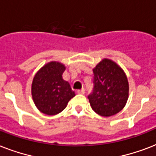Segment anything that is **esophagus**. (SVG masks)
Returning <instances> with one entry per match:
<instances>
[{
    "mask_svg": "<svg viewBox=\"0 0 156 156\" xmlns=\"http://www.w3.org/2000/svg\"><path fill=\"white\" fill-rule=\"evenodd\" d=\"M78 94H81V95H83L84 93H85V90H84V89H81V90H78Z\"/></svg>",
    "mask_w": 156,
    "mask_h": 156,
    "instance_id": "1",
    "label": "esophagus"
}]
</instances>
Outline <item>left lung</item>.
Wrapping results in <instances>:
<instances>
[{
    "label": "left lung",
    "instance_id": "obj_1",
    "mask_svg": "<svg viewBox=\"0 0 156 156\" xmlns=\"http://www.w3.org/2000/svg\"><path fill=\"white\" fill-rule=\"evenodd\" d=\"M94 89L88 95L91 108L102 116L118 113L129 98V82L125 71L115 61L104 58L93 69Z\"/></svg>",
    "mask_w": 156,
    "mask_h": 156
}]
</instances>
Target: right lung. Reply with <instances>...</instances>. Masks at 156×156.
<instances>
[{"instance_id": "add662e5", "label": "right lung", "mask_w": 156, "mask_h": 156, "mask_svg": "<svg viewBox=\"0 0 156 156\" xmlns=\"http://www.w3.org/2000/svg\"><path fill=\"white\" fill-rule=\"evenodd\" d=\"M65 65L50 61L38 70L31 84V95L35 106L42 113L53 116L66 108L75 96L69 83L62 78Z\"/></svg>"}]
</instances>
